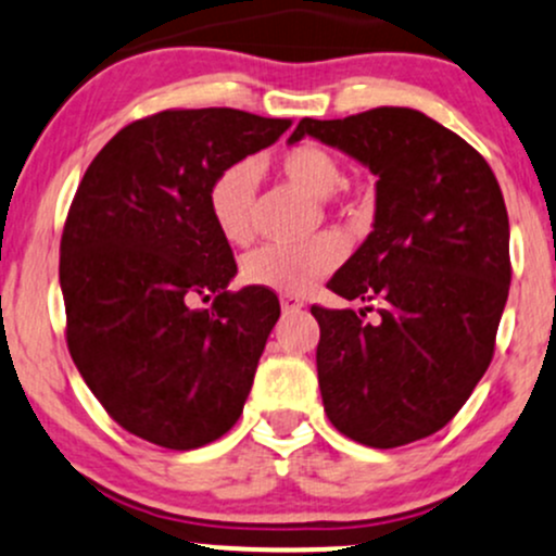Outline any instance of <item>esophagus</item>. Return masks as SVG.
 <instances>
[{
  "instance_id": "esophagus-1",
  "label": "esophagus",
  "mask_w": 556,
  "mask_h": 556,
  "mask_svg": "<svg viewBox=\"0 0 556 556\" xmlns=\"http://www.w3.org/2000/svg\"><path fill=\"white\" fill-rule=\"evenodd\" d=\"M279 303H282L285 314H298V311L303 308V301L298 295H282L279 298Z\"/></svg>"
}]
</instances>
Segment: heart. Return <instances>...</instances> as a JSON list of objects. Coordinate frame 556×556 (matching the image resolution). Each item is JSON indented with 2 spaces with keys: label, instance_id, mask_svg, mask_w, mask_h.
Returning a JSON list of instances; mask_svg holds the SVG:
<instances>
[{
  "label": "heart",
  "instance_id": "b5f03b06",
  "mask_svg": "<svg viewBox=\"0 0 556 556\" xmlns=\"http://www.w3.org/2000/svg\"><path fill=\"white\" fill-rule=\"evenodd\" d=\"M279 170L303 192L329 198L343 185V168L332 152L319 144H295L279 155ZM258 187L255 163H231L211 181L208 211L218 235L229 245H245L253 237V200ZM343 258V240L338 235H316L303 245H264L245 255L242 279L253 288L288 295H303L325 279Z\"/></svg>",
  "mask_w": 556,
  "mask_h": 556
}]
</instances>
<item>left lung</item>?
<instances>
[{
    "label": "left lung",
    "mask_w": 556,
    "mask_h": 556,
    "mask_svg": "<svg viewBox=\"0 0 556 556\" xmlns=\"http://www.w3.org/2000/svg\"><path fill=\"white\" fill-rule=\"evenodd\" d=\"M303 137L377 179L369 237L329 290L377 301L380 316L311 308L325 412L351 441L406 446L448 425L491 364L511 279L502 187L478 150L412 108L303 118L288 142Z\"/></svg>",
    "instance_id": "8db88e82"
}]
</instances>
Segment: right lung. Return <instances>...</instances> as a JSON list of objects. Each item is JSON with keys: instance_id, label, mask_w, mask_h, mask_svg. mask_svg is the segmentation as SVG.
I'll use <instances>...</instances> for the list:
<instances>
[{"instance_id": "1", "label": "right lung", "mask_w": 556, "mask_h": 556, "mask_svg": "<svg viewBox=\"0 0 556 556\" xmlns=\"http://www.w3.org/2000/svg\"><path fill=\"white\" fill-rule=\"evenodd\" d=\"M288 129L231 108L163 110L115 134L78 185L60 242L68 351L110 417L155 446L200 448L240 419L279 301L227 290L237 264L208 189Z\"/></svg>"}]
</instances>
